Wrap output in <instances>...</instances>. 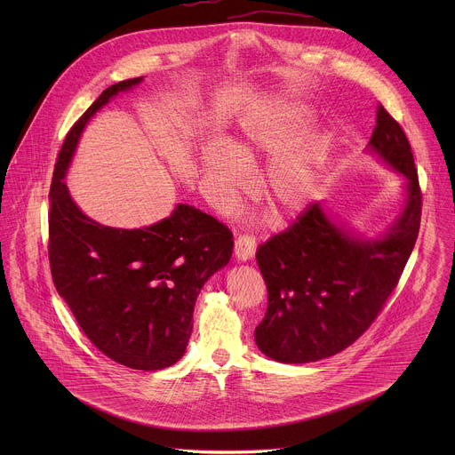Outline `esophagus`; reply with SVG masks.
<instances>
[{
  "mask_svg": "<svg viewBox=\"0 0 455 455\" xmlns=\"http://www.w3.org/2000/svg\"><path fill=\"white\" fill-rule=\"evenodd\" d=\"M255 253V237L251 234H241L235 239V257L239 261H246V259L253 257Z\"/></svg>",
  "mask_w": 455,
  "mask_h": 455,
  "instance_id": "1",
  "label": "esophagus"
}]
</instances>
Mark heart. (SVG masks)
I'll list each match as a JSON object with an SVG mask.
<instances>
[{"mask_svg":"<svg viewBox=\"0 0 455 455\" xmlns=\"http://www.w3.org/2000/svg\"><path fill=\"white\" fill-rule=\"evenodd\" d=\"M306 120L307 111L297 102H275L244 124L234 153L220 146L205 149L204 171L209 192L220 202L235 200L248 185V176L241 162H251L261 155L270 156L283 151L299 138ZM322 149L323 140L315 133H307L290 150L272 160L259 180V192L274 216H291L307 204Z\"/></svg>","mask_w":455,"mask_h":455,"instance_id":"b5f03b06","label":"heart"}]
</instances>
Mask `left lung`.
<instances>
[{
    "instance_id": "1",
    "label": "left lung",
    "mask_w": 455,
    "mask_h": 455,
    "mask_svg": "<svg viewBox=\"0 0 455 455\" xmlns=\"http://www.w3.org/2000/svg\"><path fill=\"white\" fill-rule=\"evenodd\" d=\"M371 149L409 180L402 218L383 237L363 241L333 225L318 204L257 248L268 290L255 344L284 363L333 356L358 340L400 283L421 223V187L407 135L381 104Z\"/></svg>"
}]
</instances>
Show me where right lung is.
<instances>
[{"label":"right lung","mask_w":455,"mask_h":455,"mask_svg":"<svg viewBox=\"0 0 455 455\" xmlns=\"http://www.w3.org/2000/svg\"><path fill=\"white\" fill-rule=\"evenodd\" d=\"M140 81L106 88L64 139L50 185L48 259L90 342L120 365L158 371L183 356L198 293L232 255L230 228L188 205L146 228L104 227L77 209L62 181L90 116Z\"/></svg>","instance_id":"obj_1"}]
</instances>
